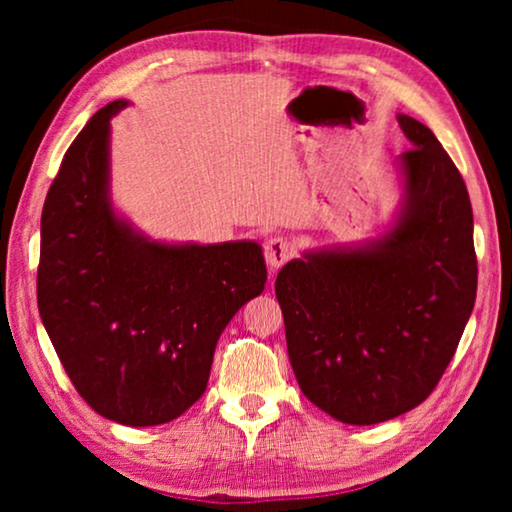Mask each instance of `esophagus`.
<instances>
[{
  "instance_id": "obj_1",
  "label": "esophagus",
  "mask_w": 512,
  "mask_h": 512,
  "mask_svg": "<svg viewBox=\"0 0 512 512\" xmlns=\"http://www.w3.org/2000/svg\"><path fill=\"white\" fill-rule=\"evenodd\" d=\"M293 253H296V248H293V244H291V241H289L287 237L277 235V237L266 239V244H264V257H266L268 268H271L273 273H275L280 266L287 264L289 259L293 257Z\"/></svg>"
}]
</instances>
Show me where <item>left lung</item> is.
Returning a JSON list of instances; mask_svg holds the SVG:
<instances>
[{"mask_svg":"<svg viewBox=\"0 0 512 512\" xmlns=\"http://www.w3.org/2000/svg\"><path fill=\"white\" fill-rule=\"evenodd\" d=\"M404 198L393 230L363 248L291 259L277 273L300 391L345 424H377L433 393L476 298L467 187L427 126L397 115Z\"/></svg>","mask_w":512,"mask_h":512,"instance_id":"obj_1","label":"left lung"}]
</instances>
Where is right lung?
I'll return each instance as SVG.
<instances>
[{"instance_id": "right-lung-1", "label": "right lung", "mask_w": 512, "mask_h": 512, "mask_svg": "<svg viewBox=\"0 0 512 512\" xmlns=\"http://www.w3.org/2000/svg\"><path fill=\"white\" fill-rule=\"evenodd\" d=\"M69 146L40 221L38 309L79 395L128 427L176 420L205 393L225 325L266 284L262 246H169L117 219L108 196L112 115Z\"/></svg>"}]
</instances>
